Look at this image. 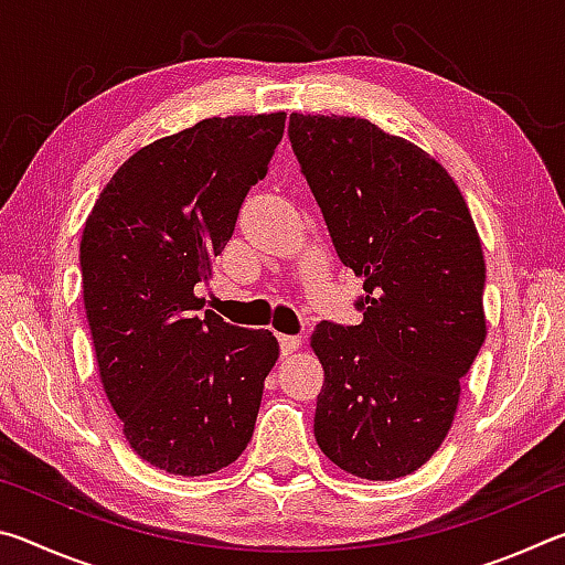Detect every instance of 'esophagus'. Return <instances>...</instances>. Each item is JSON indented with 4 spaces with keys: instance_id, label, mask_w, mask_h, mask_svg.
Instances as JSON below:
<instances>
[{
    "instance_id": "esophagus-1",
    "label": "esophagus",
    "mask_w": 565,
    "mask_h": 565,
    "mask_svg": "<svg viewBox=\"0 0 565 565\" xmlns=\"http://www.w3.org/2000/svg\"><path fill=\"white\" fill-rule=\"evenodd\" d=\"M279 347H281V356H291L294 351H299L301 339L299 337H286V333H281Z\"/></svg>"
}]
</instances>
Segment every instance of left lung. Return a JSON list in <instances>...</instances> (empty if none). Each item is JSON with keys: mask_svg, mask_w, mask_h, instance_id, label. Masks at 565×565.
I'll return each mask as SVG.
<instances>
[{"mask_svg": "<svg viewBox=\"0 0 565 565\" xmlns=\"http://www.w3.org/2000/svg\"><path fill=\"white\" fill-rule=\"evenodd\" d=\"M294 154L343 266L363 276L359 327L321 321L313 436L347 473L418 471L454 424L486 339V262L451 174L359 117L291 114Z\"/></svg>", "mask_w": 565, "mask_h": 565, "instance_id": "left-lung-1", "label": "left lung"}]
</instances>
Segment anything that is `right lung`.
Masks as SVG:
<instances>
[{"mask_svg":"<svg viewBox=\"0 0 565 565\" xmlns=\"http://www.w3.org/2000/svg\"><path fill=\"white\" fill-rule=\"evenodd\" d=\"M284 121V111L212 117L151 141L114 171L84 224V309L104 394L134 454L167 473H216L244 454L279 359L271 331L196 313L194 286L212 279Z\"/></svg>","mask_w":565,"mask_h":565,"instance_id":"obj_1","label":"right lung"}]
</instances>
